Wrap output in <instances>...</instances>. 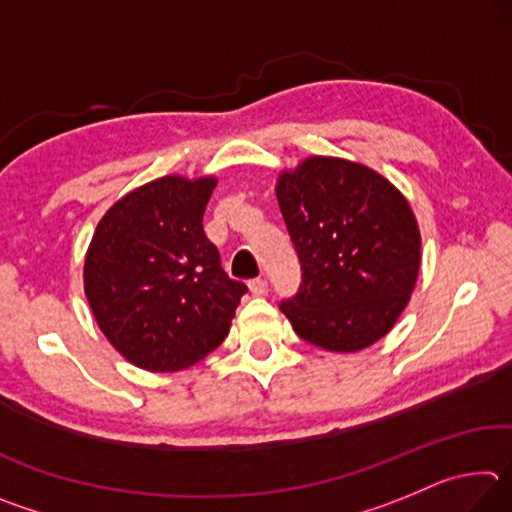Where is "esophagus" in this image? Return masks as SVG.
Listing matches in <instances>:
<instances>
[{
    "label": "esophagus",
    "mask_w": 512,
    "mask_h": 512,
    "mask_svg": "<svg viewBox=\"0 0 512 512\" xmlns=\"http://www.w3.org/2000/svg\"><path fill=\"white\" fill-rule=\"evenodd\" d=\"M248 289L253 296H266L268 293V282L264 280V277H257V280H250L248 282Z\"/></svg>",
    "instance_id": "1"
}]
</instances>
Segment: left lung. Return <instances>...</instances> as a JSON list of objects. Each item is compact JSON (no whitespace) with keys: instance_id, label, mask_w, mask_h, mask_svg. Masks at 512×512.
I'll return each mask as SVG.
<instances>
[{"instance_id":"8db88e82","label":"left lung","mask_w":512,"mask_h":512,"mask_svg":"<svg viewBox=\"0 0 512 512\" xmlns=\"http://www.w3.org/2000/svg\"><path fill=\"white\" fill-rule=\"evenodd\" d=\"M275 192L302 273L280 309L300 339L357 352L391 332L420 268L406 198L379 173L339 158L305 160L282 173Z\"/></svg>"}]
</instances>
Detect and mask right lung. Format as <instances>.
I'll return each instance as SVG.
<instances>
[{
  "label": "right lung",
  "instance_id": "1",
  "mask_svg": "<svg viewBox=\"0 0 512 512\" xmlns=\"http://www.w3.org/2000/svg\"><path fill=\"white\" fill-rule=\"evenodd\" d=\"M214 178L167 176L126 194L99 221L85 296L108 341L151 372L194 366L228 336L248 287L205 237Z\"/></svg>",
  "mask_w": 512,
  "mask_h": 512
}]
</instances>
